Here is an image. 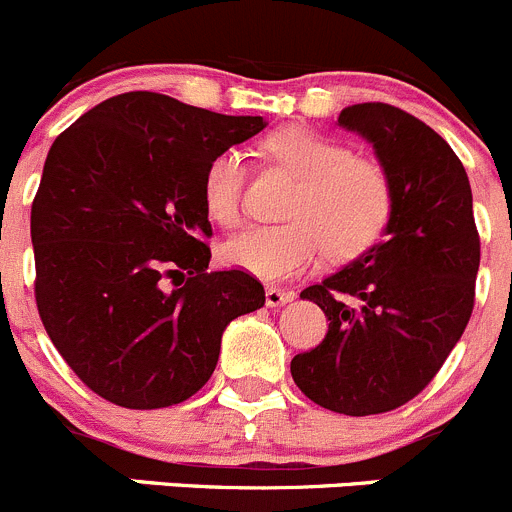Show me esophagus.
<instances>
[{
  "mask_svg": "<svg viewBox=\"0 0 512 512\" xmlns=\"http://www.w3.org/2000/svg\"><path fill=\"white\" fill-rule=\"evenodd\" d=\"M291 301H293L291 291H283V288H276V286L266 288V306L268 308H281Z\"/></svg>",
  "mask_w": 512,
  "mask_h": 512,
  "instance_id": "1",
  "label": "esophagus"
}]
</instances>
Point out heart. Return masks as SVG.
I'll return each instance as SVG.
<instances>
[{
    "label": "heart",
    "mask_w": 512,
    "mask_h": 512,
    "mask_svg": "<svg viewBox=\"0 0 512 512\" xmlns=\"http://www.w3.org/2000/svg\"><path fill=\"white\" fill-rule=\"evenodd\" d=\"M276 164L298 179L286 216L288 224L254 226L224 244V261L261 281L298 276L323 254L348 261L366 254L386 231L393 191L386 171L316 131L288 126L263 141ZM244 161L226 149L209 161L201 196L211 219L231 226L239 219Z\"/></svg>",
    "instance_id": "1"
}]
</instances>
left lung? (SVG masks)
<instances>
[{
  "mask_svg": "<svg viewBox=\"0 0 512 512\" xmlns=\"http://www.w3.org/2000/svg\"><path fill=\"white\" fill-rule=\"evenodd\" d=\"M338 126L373 146L393 191L383 239L301 291L328 333L291 361L296 386L343 416L403 406L433 381L473 313L480 241L468 174L443 136L391 104H353Z\"/></svg>",
  "mask_w": 512,
  "mask_h": 512,
  "instance_id": "8db88e82",
  "label": "left lung"
}]
</instances>
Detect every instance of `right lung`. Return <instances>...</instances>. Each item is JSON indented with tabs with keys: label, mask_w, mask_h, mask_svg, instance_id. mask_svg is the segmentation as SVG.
<instances>
[{
	"label": "right lung",
	"mask_w": 512,
	"mask_h": 512,
	"mask_svg": "<svg viewBox=\"0 0 512 512\" xmlns=\"http://www.w3.org/2000/svg\"><path fill=\"white\" fill-rule=\"evenodd\" d=\"M266 129L166 94L129 91L49 149L32 204L37 308L74 373L134 411L174 406L214 373L234 318L266 303L244 271H211L209 161Z\"/></svg>",
	"instance_id": "1"
}]
</instances>
